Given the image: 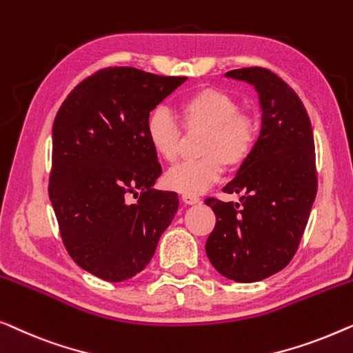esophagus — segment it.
<instances>
[{
    "label": "esophagus",
    "instance_id": "34e87169",
    "mask_svg": "<svg viewBox=\"0 0 353 353\" xmlns=\"http://www.w3.org/2000/svg\"><path fill=\"white\" fill-rule=\"evenodd\" d=\"M182 200L185 205H196V203H200V198L196 195H182Z\"/></svg>",
    "mask_w": 353,
    "mask_h": 353
}]
</instances>
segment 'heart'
<instances>
[{"mask_svg": "<svg viewBox=\"0 0 353 353\" xmlns=\"http://www.w3.org/2000/svg\"><path fill=\"white\" fill-rule=\"evenodd\" d=\"M185 129H205L198 152L201 158L179 163L165 176V183L182 195H200L219 181L224 165L236 168L251 155L257 139V123L240 112L235 97L221 89L203 88L179 103ZM182 131L165 107H158L147 120V137L163 160H176Z\"/></svg>", "mask_w": 353, "mask_h": 353, "instance_id": "obj_1", "label": "heart"}]
</instances>
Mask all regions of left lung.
I'll list each match as a JSON object with an SVG mask.
<instances>
[{
	"mask_svg": "<svg viewBox=\"0 0 353 353\" xmlns=\"http://www.w3.org/2000/svg\"><path fill=\"white\" fill-rule=\"evenodd\" d=\"M254 86L262 112L251 155L224 187L240 203L205 201L216 214L206 254L214 269L238 283L261 281L296 254L316 195L310 118L297 94L267 68L225 73Z\"/></svg>",
	"mask_w": 353,
	"mask_h": 353,
	"instance_id": "1",
	"label": "left lung"
}]
</instances>
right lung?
<instances>
[{"label":"right lung","instance_id":"right-lung-1","mask_svg":"<svg viewBox=\"0 0 353 353\" xmlns=\"http://www.w3.org/2000/svg\"><path fill=\"white\" fill-rule=\"evenodd\" d=\"M185 79L108 67L59 108L49 198L68 254L102 280L125 281L145 269L174 219L177 193L153 188L161 166L147 120ZM128 194L138 201L128 203Z\"/></svg>","mask_w":353,"mask_h":353}]
</instances>
